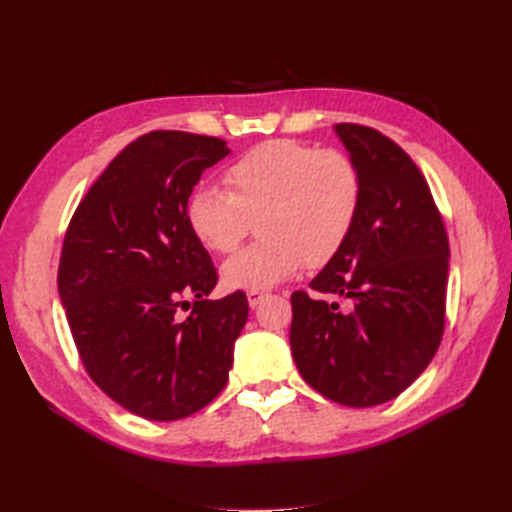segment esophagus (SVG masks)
Returning <instances> with one entry per match:
<instances>
[{
  "mask_svg": "<svg viewBox=\"0 0 512 512\" xmlns=\"http://www.w3.org/2000/svg\"><path fill=\"white\" fill-rule=\"evenodd\" d=\"M264 297H266V292H259V290H248L246 292V299H248V306L250 308H257L259 303L264 301Z\"/></svg>",
  "mask_w": 512,
  "mask_h": 512,
  "instance_id": "34e87169",
  "label": "esophagus"
}]
</instances>
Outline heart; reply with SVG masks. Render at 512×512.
<instances>
[{
  "instance_id": "1",
  "label": "heart",
  "mask_w": 512,
  "mask_h": 512,
  "mask_svg": "<svg viewBox=\"0 0 512 512\" xmlns=\"http://www.w3.org/2000/svg\"><path fill=\"white\" fill-rule=\"evenodd\" d=\"M226 187L195 189L184 217L198 242L231 253L242 242L248 215L264 211L257 233L264 242L222 264L228 288L277 286L303 264L321 266L339 253L361 213L363 178L341 151L277 138L248 149L224 173Z\"/></svg>"
}]
</instances>
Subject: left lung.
Listing matches in <instances>:
<instances>
[{
	"label": "left lung",
	"mask_w": 512,
	"mask_h": 512,
	"mask_svg": "<svg viewBox=\"0 0 512 512\" xmlns=\"http://www.w3.org/2000/svg\"><path fill=\"white\" fill-rule=\"evenodd\" d=\"M363 178L361 213L310 288L352 303L292 292L290 347L299 374L321 396L374 407L416 380L444 332L449 237L405 151L372 127L334 125Z\"/></svg>",
	"instance_id": "obj_1"
}]
</instances>
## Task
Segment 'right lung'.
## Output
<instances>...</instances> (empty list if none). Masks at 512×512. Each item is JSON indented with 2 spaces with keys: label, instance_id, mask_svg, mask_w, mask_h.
<instances>
[{
  "label": "right lung",
  "instance_id": "right-lung-1",
  "mask_svg": "<svg viewBox=\"0 0 512 512\" xmlns=\"http://www.w3.org/2000/svg\"><path fill=\"white\" fill-rule=\"evenodd\" d=\"M226 140L149 132L118 154L76 206L63 239L59 297L90 378L140 418H187L220 394L248 319L244 292L217 284L184 217ZM196 301L187 318L179 308Z\"/></svg>",
  "mask_w": 512,
  "mask_h": 512
}]
</instances>
